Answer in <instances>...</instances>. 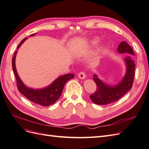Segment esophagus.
Masks as SVG:
<instances>
[{
    "instance_id": "obj_1",
    "label": "esophagus",
    "mask_w": 149,
    "mask_h": 149,
    "mask_svg": "<svg viewBox=\"0 0 149 149\" xmlns=\"http://www.w3.org/2000/svg\"><path fill=\"white\" fill-rule=\"evenodd\" d=\"M78 77L80 78V79H84L86 78V75L84 72H80V73L78 74Z\"/></svg>"
}]
</instances>
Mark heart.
Segmentation results:
<instances>
[{
    "instance_id": "1",
    "label": "heart",
    "mask_w": 149,
    "mask_h": 149,
    "mask_svg": "<svg viewBox=\"0 0 149 149\" xmlns=\"http://www.w3.org/2000/svg\"><path fill=\"white\" fill-rule=\"evenodd\" d=\"M97 40H93V44H96V43H97Z\"/></svg>"
}]
</instances>
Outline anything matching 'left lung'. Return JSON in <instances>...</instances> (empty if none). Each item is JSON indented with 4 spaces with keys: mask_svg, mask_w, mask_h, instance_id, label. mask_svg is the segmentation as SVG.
<instances>
[{
    "mask_svg": "<svg viewBox=\"0 0 149 149\" xmlns=\"http://www.w3.org/2000/svg\"><path fill=\"white\" fill-rule=\"evenodd\" d=\"M118 51L119 53H127L134 55L132 48L126 42H123L120 43ZM124 60L127 65V71L124 78L118 84L111 86L103 83L98 78L96 74L93 76V79L96 84L97 88L96 91L90 95V98L94 104L98 105H106L116 102L131 89L135 76L134 71L136 65L129 56L125 58Z\"/></svg>",
    "mask_w": 149,
    "mask_h": 149,
    "instance_id": "left-lung-1",
    "label": "left lung"
}]
</instances>
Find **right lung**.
<instances>
[{"label": "right lung", "mask_w": 149, "mask_h": 149, "mask_svg": "<svg viewBox=\"0 0 149 149\" xmlns=\"http://www.w3.org/2000/svg\"><path fill=\"white\" fill-rule=\"evenodd\" d=\"M35 34H32L31 35L33 36ZM26 38H25L22 40L19 46L17 47V49L19 48L21 45L25 41ZM17 53V51L15 52L12 58V68L16 78L17 86L19 92L27 98L29 101L42 106H49L55 103L60 98L66 83L68 80L73 79L74 77V74H67L60 76L48 86L41 89L29 88L22 83L17 74L15 63Z\"/></svg>", "instance_id": "add662e5"}]
</instances>
